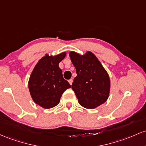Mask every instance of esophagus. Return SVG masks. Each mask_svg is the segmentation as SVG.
Masks as SVG:
<instances>
[{"instance_id":"esophagus-1","label":"esophagus","mask_w":146,"mask_h":146,"mask_svg":"<svg viewBox=\"0 0 146 146\" xmlns=\"http://www.w3.org/2000/svg\"><path fill=\"white\" fill-rule=\"evenodd\" d=\"M68 82H69V83H70V85H72V82H73V79H72V78H71V79H70V80H69V81H68Z\"/></svg>"}]
</instances>
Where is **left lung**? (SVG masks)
Segmentation results:
<instances>
[{"label": "left lung", "instance_id": "left-lung-1", "mask_svg": "<svg viewBox=\"0 0 146 146\" xmlns=\"http://www.w3.org/2000/svg\"><path fill=\"white\" fill-rule=\"evenodd\" d=\"M72 63L77 76L72 88L79 104L88 109H94L107 101L110 90V80L106 70L91 52L81 55L70 52Z\"/></svg>", "mask_w": 146, "mask_h": 146}]
</instances>
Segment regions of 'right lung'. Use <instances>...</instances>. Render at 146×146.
Listing matches in <instances>:
<instances>
[{
    "label": "right lung",
    "mask_w": 146,
    "mask_h": 146,
    "mask_svg": "<svg viewBox=\"0 0 146 146\" xmlns=\"http://www.w3.org/2000/svg\"><path fill=\"white\" fill-rule=\"evenodd\" d=\"M66 56L45 54L34 67L29 77L28 86L32 99L36 104L45 109L55 107L60 102L64 92L71 86L63 77L58 64Z\"/></svg>",
    "instance_id": "1"
}]
</instances>
